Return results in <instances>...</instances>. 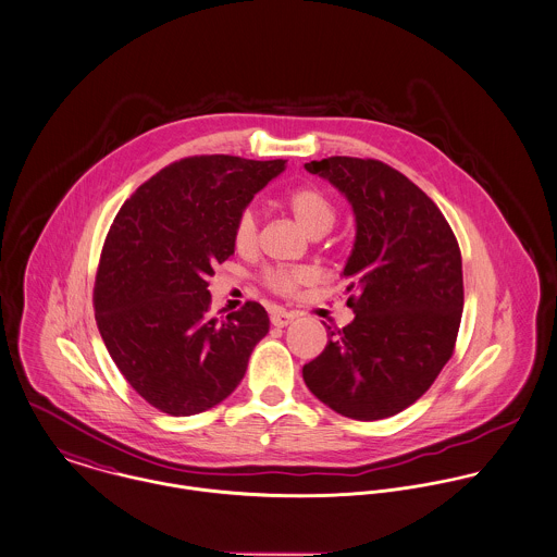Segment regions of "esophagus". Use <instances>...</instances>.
<instances>
[{
	"mask_svg": "<svg viewBox=\"0 0 557 557\" xmlns=\"http://www.w3.org/2000/svg\"><path fill=\"white\" fill-rule=\"evenodd\" d=\"M269 315H271V324L273 326H288L295 320V313H290V311L282 308L271 309Z\"/></svg>",
	"mask_w": 557,
	"mask_h": 557,
	"instance_id": "1",
	"label": "esophagus"
}]
</instances>
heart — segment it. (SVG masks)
I'll return each mask as SVG.
<instances>
[{"label": "heart", "instance_id": "obj_1", "mask_svg": "<svg viewBox=\"0 0 557 557\" xmlns=\"http://www.w3.org/2000/svg\"><path fill=\"white\" fill-rule=\"evenodd\" d=\"M286 207L295 220L308 231L309 235L326 233L335 218L337 209L331 196L318 186L295 187L286 196ZM258 242V213L248 205L239 211L233 226V244L239 251H251ZM315 280V273L308 267H269L262 271V284L277 295L290 297L299 288L308 286Z\"/></svg>", "mask_w": 557, "mask_h": 557}]
</instances>
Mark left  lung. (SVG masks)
Here are the masks:
<instances>
[{
  "label": "left lung",
  "instance_id": "1",
  "mask_svg": "<svg viewBox=\"0 0 557 557\" xmlns=\"http://www.w3.org/2000/svg\"><path fill=\"white\" fill-rule=\"evenodd\" d=\"M306 169L346 194L357 242L344 269L355 320L329 331L304 380L342 417H393L430 391L455 352L463 311L457 237L432 198L380 160L333 156Z\"/></svg>",
  "mask_w": 557,
  "mask_h": 557
}]
</instances>
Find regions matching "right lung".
<instances>
[{
    "instance_id": "right-lung-1",
    "label": "right lung",
    "mask_w": 557,
    "mask_h": 557,
    "mask_svg": "<svg viewBox=\"0 0 557 557\" xmlns=\"http://www.w3.org/2000/svg\"><path fill=\"white\" fill-rule=\"evenodd\" d=\"M284 160L191 156L138 187L104 239L94 311L100 335L129 386L171 417L226 399L269 331L256 301L211 318L209 275L235 253L233 226Z\"/></svg>"
}]
</instances>
